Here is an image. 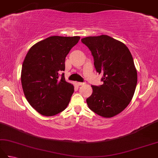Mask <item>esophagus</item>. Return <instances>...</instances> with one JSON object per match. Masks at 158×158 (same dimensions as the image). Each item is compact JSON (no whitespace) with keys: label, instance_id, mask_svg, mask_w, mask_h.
Returning a JSON list of instances; mask_svg holds the SVG:
<instances>
[{"label":"esophagus","instance_id":"obj_1","mask_svg":"<svg viewBox=\"0 0 158 158\" xmlns=\"http://www.w3.org/2000/svg\"><path fill=\"white\" fill-rule=\"evenodd\" d=\"M78 83L79 85H83L85 84V82H79V83Z\"/></svg>","mask_w":158,"mask_h":158}]
</instances>
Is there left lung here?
Masks as SVG:
<instances>
[{
    "label": "left lung",
    "mask_w": 158,
    "mask_h": 158,
    "mask_svg": "<svg viewBox=\"0 0 158 158\" xmlns=\"http://www.w3.org/2000/svg\"><path fill=\"white\" fill-rule=\"evenodd\" d=\"M92 53L97 73L103 84L92 85V94L86 99L97 115L112 117L129 105L137 84V71L132 56L125 44L107 35L81 39Z\"/></svg>",
    "instance_id": "1"
}]
</instances>
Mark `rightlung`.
<instances>
[{"mask_svg": "<svg viewBox=\"0 0 158 158\" xmlns=\"http://www.w3.org/2000/svg\"><path fill=\"white\" fill-rule=\"evenodd\" d=\"M79 36H52L36 43L23 60L21 81L30 105L45 116L63 111L70 100L74 86L66 81L65 58Z\"/></svg>", "mask_w": 158, "mask_h": 158, "instance_id": "add662e5", "label": "right lung"}]
</instances>
